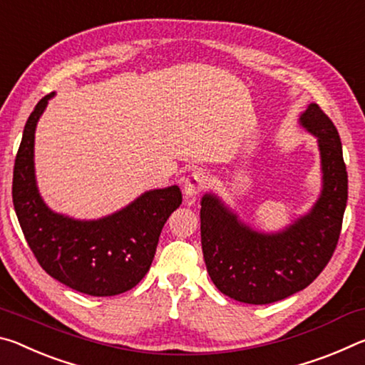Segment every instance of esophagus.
Listing matches in <instances>:
<instances>
[{"label": "esophagus", "mask_w": 365, "mask_h": 365, "mask_svg": "<svg viewBox=\"0 0 365 365\" xmlns=\"http://www.w3.org/2000/svg\"><path fill=\"white\" fill-rule=\"evenodd\" d=\"M208 186H210V175L205 170H195L184 179V194L187 197H195Z\"/></svg>", "instance_id": "obj_1"}]
</instances>
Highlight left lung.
Wrapping results in <instances>:
<instances>
[{
	"mask_svg": "<svg viewBox=\"0 0 365 365\" xmlns=\"http://www.w3.org/2000/svg\"><path fill=\"white\" fill-rule=\"evenodd\" d=\"M317 135L324 190L312 212L279 235H260L237 222L213 195L202 199V252L215 286L231 299L272 304L301 291L330 262L348 202V171L339 134L317 103L301 116Z\"/></svg>",
	"mask_w": 365,
	"mask_h": 365,
	"instance_id": "left-lung-1",
	"label": "left lung"
}]
</instances>
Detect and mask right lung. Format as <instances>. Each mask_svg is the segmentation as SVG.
<instances>
[{
    "label": "right lung",
    "mask_w": 365,
    "mask_h": 365,
    "mask_svg": "<svg viewBox=\"0 0 365 365\" xmlns=\"http://www.w3.org/2000/svg\"><path fill=\"white\" fill-rule=\"evenodd\" d=\"M45 95L29 116L14 161L13 202L24 237L43 270L88 296H115L140 282L152 265L160 232L181 205L178 186L150 190L129 207L97 222L53 213L38 195L34 175L35 126Z\"/></svg>",
    "instance_id": "obj_1"
}]
</instances>
